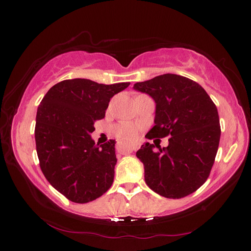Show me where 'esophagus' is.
I'll return each instance as SVG.
<instances>
[{
    "mask_svg": "<svg viewBox=\"0 0 251 251\" xmlns=\"http://www.w3.org/2000/svg\"><path fill=\"white\" fill-rule=\"evenodd\" d=\"M137 146L136 145H123V144H117L116 145V151L121 154H129L133 151H136Z\"/></svg>",
    "mask_w": 251,
    "mask_h": 251,
    "instance_id": "34e87169",
    "label": "esophagus"
}]
</instances>
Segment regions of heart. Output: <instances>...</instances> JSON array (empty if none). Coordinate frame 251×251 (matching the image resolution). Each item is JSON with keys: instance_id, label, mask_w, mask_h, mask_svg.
I'll list each match as a JSON object with an SVG mask.
<instances>
[{"instance_id": "heart-1", "label": "heart", "mask_w": 251, "mask_h": 251, "mask_svg": "<svg viewBox=\"0 0 251 251\" xmlns=\"http://www.w3.org/2000/svg\"><path fill=\"white\" fill-rule=\"evenodd\" d=\"M114 135L123 143L135 142L138 137L139 127L131 122H121L113 128Z\"/></svg>"}]
</instances>
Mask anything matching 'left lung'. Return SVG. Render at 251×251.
I'll return each mask as SVG.
<instances>
[{
    "label": "left lung",
    "instance_id": "obj_1",
    "mask_svg": "<svg viewBox=\"0 0 251 251\" xmlns=\"http://www.w3.org/2000/svg\"><path fill=\"white\" fill-rule=\"evenodd\" d=\"M156 103L155 126L146 138L169 137L167 147L142 145L136 156L145 181L160 196L184 198L209 177L220 141L218 110L207 92L185 76L164 74L134 85Z\"/></svg>",
    "mask_w": 251,
    "mask_h": 251
}]
</instances>
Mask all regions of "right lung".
Segmentation results:
<instances>
[{
    "label": "right lung",
    "instance_id": "obj_1",
    "mask_svg": "<svg viewBox=\"0 0 251 251\" xmlns=\"http://www.w3.org/2000/svg\"><path fill=\"white\" fill-rule=\"evenodd\" d=\"M129 84L65 79L50 87L40 103L34 134L41 171L69 201H93L112 186L116 142L96 146L91 134L94 123L105 117L110 99Z\"/></svg>",
    "mask_w": 251,
    "mask_h": 251
}]
</instances>
